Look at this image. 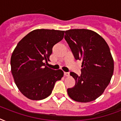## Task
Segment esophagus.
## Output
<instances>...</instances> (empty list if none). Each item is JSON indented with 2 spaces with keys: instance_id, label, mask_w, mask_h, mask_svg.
<instances>
[{
  "instance_id": "esophagus-1",
  "label": "esophagus",
  "mask_w": 121,
  "mask_h": 121,
  "mask_svg": "<svg viewBox=\"0 0 121 121\" xmlns=\"http://www.w3.org/2000/svg\"><path fill=\"white\" fill-rule=\"evenodd\" d=\"M64 75L66 76V77H68L70 75V73L68 72H64Z\"/></svg>"
}]
</instances>
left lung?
Here are the masks:
<instances>
[{
  "label": "left lung",
  "instance_id": "obj_1",
  "mask_svg": "<svg viewBox=\"0 0 121 121\" xmlns=\"http://www.w3.org/2000/svg\"><path fill=\"white\" fill-rule=\"evenodd\" d=\"M65 35L75 59L82 61L80 76L70 72L75 85L67 89L68 95L77 102L93 101L103 94L113 75L110 48L99 35L89 29H70Z\"/></svg>",
  "mask_w": 121,
  "mask_h": 121
}]
</instances>
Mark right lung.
Here are the masks:
<instances>
[{"instance_id":"add662e5","label":"right lung","mask_w":121,"mask_h":121,"mask_svg":"<svg viewBox=\"0 0 121 121\" xmlns=\"http://www.w3.org/2000/svg\"><path fill=\"white\" fill-rule=\"evenodd\" d=\"M65 31L36 29L18 43L10 59L16 85L24 95L38 100L48 97L56 82L63 77L61 70L46 66L54 45L63 38Z\"/></svg>"}]
</instances>
